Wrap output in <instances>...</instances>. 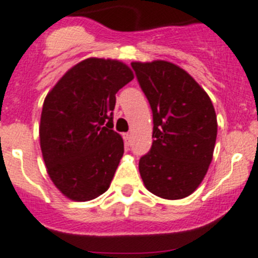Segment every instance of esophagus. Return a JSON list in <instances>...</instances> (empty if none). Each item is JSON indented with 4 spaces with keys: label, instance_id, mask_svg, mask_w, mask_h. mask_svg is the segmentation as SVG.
<instances>
[{
    "label": "esophagus",
    "instance_id": "1",
    "mask_svg": "<svg viewBox=\"0 0 258 258\" xmlns=\"http://www.w3.org/2000/svg\"><path fill=\"white\" fill-rule=\"evenodd\" d=\"M123 139H124V144L128 147V145L131 144V134H124V135H123Z\"/></svg>",
    "mask_w": 258,
    "mask_h": 258
}]
</instances>
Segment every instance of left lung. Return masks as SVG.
Segmentation results:
<instances>
[{"label":"left lung","mask_w":258,"mask_h":258,"mask_svg":"<svg viewBox=\"0 0 258 258\" xmlns=\"http://www.w3.org/2000/svg\"><path fill=\"white\" fill-rule=\"evenodd\" d=\"M153 111V144L140 158L145 188L166 200L189 196L213 160L217 115L212 100L182 67L169 61L132 62Z\"/></svg>","instance_id":"obj_1"}]
</instances>
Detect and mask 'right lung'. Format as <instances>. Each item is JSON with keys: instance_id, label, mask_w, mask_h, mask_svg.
Segmentation results:
<instances>
[{"instance_id": "1", "label": "right lung", "mask_w": 258, "mask_h": 258, "mask_svg": "<svg viewBox=\"0 0 258 258\" xmlns=\"http://www.w3.org/2000/svg\"><path fill=\"white\" fill-rule=\"evenodd\" d=\"M134 79L126 63L87 58L49 91L40 118V148L49 178L74 201L107 191L124 152L113 128L115 93Z\"/></svg>"}]
</instances>
